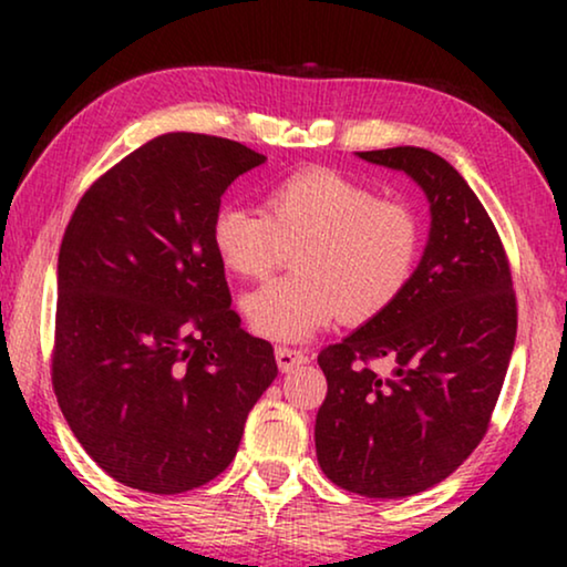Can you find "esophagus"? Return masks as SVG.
Instances as JSON below:
<instances>
[{"instance_id": "esophagus-1", "label": "esophagus", "mask_w": 567, "mask_h": 567, "mask_svg": "<svg viewBox=\"0 0 567 567\" xmlns=\"http://www.w3.org/2000/svg\"><path fill=\"white\" fill-rule=\"evenodd\" d=\"M276 363H278V369L284 371V374H289V371L299 369L301 363H307V355L301 351H293V348L278 346L276 348Z\"/></svg>"}]
</instances>
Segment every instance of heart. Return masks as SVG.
<instances>
[{"label": "heart", "instance_id": "1", "mask_svg": "<svg viewBox=\"0 0 567 567\" xmlns=\"http://www.w3.org/2000/svg\"><path fill=\"white\" fill-rule=\"evenodd\" d=\"M212 245L239 278H266L297 252V274L247 293L255 336L299 343L338 317L363 324L405 297L423 252V221L405 200L328 167L284 175L266 193V212L216 208Z\"/></svg>", "mask_w": 567, "mask_h": 567}]
</instances>
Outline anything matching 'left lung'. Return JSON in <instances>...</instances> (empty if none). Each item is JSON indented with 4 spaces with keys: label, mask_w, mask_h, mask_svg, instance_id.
<instances>
[{
    "label": "left lung",
    "mask_w": 567,
    "mask_h": 567,
    "mask_svg": "<svg viewBox=\"0 0 567 567\" xmlns=\"http://www.w3.org/2000/svg\"><path fill=\"white\" fill-rule=\"evenodd\" d=\"M421 185L431 231L390 312L328 346L315 446L324 475L367 498H405L452 475L483 441L516 340L506 250L467 181L421 146L355 152ZM386 358V378L370 361Z\"/></svg>",
    "instance_id": "left-lung-1"
}]
</instances>
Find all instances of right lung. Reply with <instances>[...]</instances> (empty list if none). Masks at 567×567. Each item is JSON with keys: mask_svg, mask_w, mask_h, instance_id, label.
<instances>
[{"mask_svg": "<svg viewBox=\"0 0 567 567\" xmlns=\"http://www.w3.org/2000/svg\"><path fill=\"white\" fill-rule=\"evenodd\" d=\"M262 162L229 138L162 134L90 185L61 239L53 392L84 452L136 491L221 475L278 374L212 245L224 190Z\"/></svg>", "mask_w": 567, "mask_h": 567, "instance_id": "obj_1", "label": "right lung"}]
</instances>
